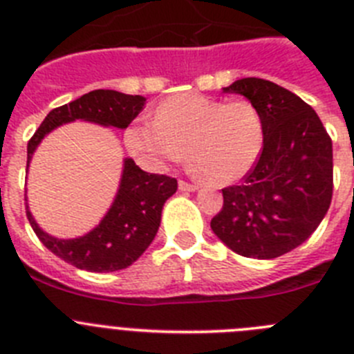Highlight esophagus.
<instances>
[{
	"label": "esophagus",
	"mask_w": 354,
	"mask_h": 354,
	"mask_svg": "<svg viewBox=\"0 0 354 354\" xmlns=\"http://www.w3.org/2000/svg\"><path fill=\"white\" fill-rule=\"evenodd\" d=\"M178 187H180L181 192H194V190H197L196 183H189V181H185V180L178 181Z\"/></svg>",
	"instance_id": "34e87169"
}]
</instances>
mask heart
<instances>
[{
	"label": "heart",
	"instance_id": "obj_1",
	"mask_svg": "<svg viewBox=\"0 0 354 354\" xmlns=\"http://www.w3.org/2000/svg\"><path fill=\"white\" fill-rule=\"evenodd\" d=\"M264 123L252 102L189 93L158 104L153 120L141 118L125 130V145L149 171L167 169L185 157L212 183L229 185L252 169L263 149Z\"/></svg>",
	"mask_w": 354,
	"mask_h": 354
}]
</instances>
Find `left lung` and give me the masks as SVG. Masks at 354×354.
Instances as JSON below:
<instances>
[{
  "label": "left lung",
  "mask_w": 354,
  "mask_h": 354,
  "mask_svg": "<svg viewBox=\"0 0 354 354\" xmlns=\"http://www.w3.org/2000/svg\"><path fill=\"white\" fill-rule=\"evenodd\" d=\"M224 93L257 107L264 142L243 181L222 189L224 206L212 229L240 256L273 259L304 243L330 208L332 139L316 111L275 82L245 77Z\"/></svg>",
  "instance_id": "1"
}]
</instances>
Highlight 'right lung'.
<instances>
[{
    "label": "right lung",
    "mask_w": 354,
    "mask_h": 354,
    "mask_svg": "<svg viewBox=\"0 0 354 354\" xmlns=\"http://www.w3.org/2000/svg\"><path fill=\"white\" fill-rule=\"evenodd\" d=\"M146 104L141 95H125L113 90H95L77 100L50 111L28 142V165L33 151L50 130L63 123L84 120L104 127L127 129ZM26 165V167H28ZM176 178L149 174L132 158H125L122 183L116 199L100 224L88 234L74 240L49 236L38 227L26 206V215L38 240L54 256L79 270L88 272H116L138 261L160 225L164 203L176 192Z\"/></svg>",
    "instance_id": "obj_1"
}]
</instances>
